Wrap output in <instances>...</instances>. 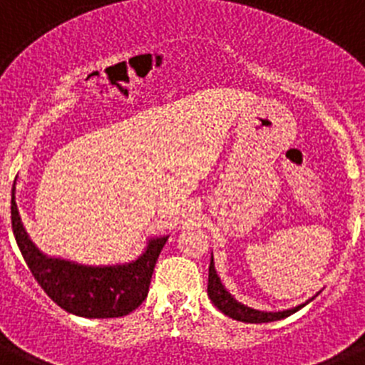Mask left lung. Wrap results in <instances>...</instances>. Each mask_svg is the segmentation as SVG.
Masks as SVG:
<instances>
[{"label":"left lung","mask_w":365,"mask_h":365,"mask_svg":"<svg viewBox=\"0 0 365 365\" xmlns=\"http://www.w3.org/2000/svg\"><path fill=\"white\" fill-rule=\"evenodd\" d=\"M208 298L212 299L215 307L222 312V314L230 316L237 322H245V324H267V322H276L283 320L287 316L294 314L296 311H299L302 307H305L309 302L314 299L312 296L311 299H307L305 303L298 305L294 309H287V311H278V312H265V311H256V309H250L243 303H240L230 292L225 289V285L221 283V278L215 272L214 267V256L210 259V267H208Z\"/></svg>","instance_id":"obj_1"}]
</instances>
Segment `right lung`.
Instances as JSON below:
<instances>
[{"label": "right lung", "mask_w": 365, "mask_h": 365, "mask_svg": "<svg viewBox=\"0 0 365 365\" xmlns=\"http://www.w3.org/2000/svg\"><path fill=\"white\" fill-rule=\"evenodd\" d=\"M12 232L25 263L40 287L63 311L82 318H118L133 312L146 299L151 274L168 235L153 237L146 250L125 265H78L49 257L32 243L16 205V179L11 199Z\"/></svg>", "instance_id": "obj_1"}]
</instances>
